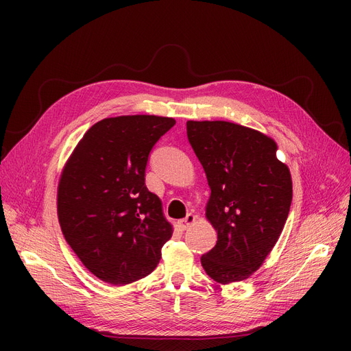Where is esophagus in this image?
Here are the masks:
<instances>
[{"mask_svg":"<svg viewBox=\"0 0 351 351\" xmlns=\"http://www.w3.org/2000/svg\"><path fill=\"white\" fill-rule=\"evenodd\" d=\"M195 219H196V217H195L193 214H187V215H186V218L177 221V227H178L180 230H183V231H184L187 227H190V224H193Z\"/></svg>","mask_w":351,"mask_h":351,"instance_id":"34e87169","label":"esophagus"}]
</instances>
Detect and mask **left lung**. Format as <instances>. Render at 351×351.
I'll return each mask as SVG.
<instances>
[{
	"instance_id": "1",
	"label": "left lung",
	"mask_w": 351,
	"mask_h": 351,
	"mask_svg": "<svg viewBox=\"0 0 351 351\" xmlns=\"http://www.w3.org/2000/svg\"><path fill=\"white\" fill-rule=\"evenodd\" d=\"M187 139L205 169L210 197L206 218L218 234L202 254L209 277L228 284L259 269L277 243L293 199L291 176L277 145L228 121H187Z\"/></svg>"
}]
</instances>
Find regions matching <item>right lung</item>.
Instances as JSON below:
<instances>
[{"label":"right lung","mask_w":351,"mask_h":351,"mask_svg":"<svg viewBox=\"0 0 351 351\" xmlns=\"http://www.w3.org/2000/svg\"><path fill=\"white\" fill-rule=\"evenodd\" d=\"M176 124L156 115L105 119L84 133L62 171L58 219L95 277L124 285L149 275L173 228L145 184L155 143Z\"/></svg>","instance_id":"1"}]
</instances>
